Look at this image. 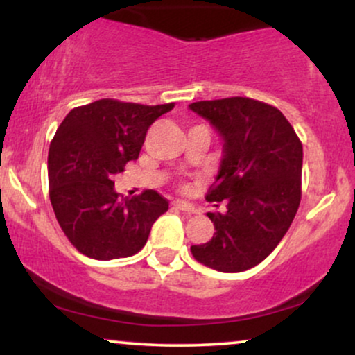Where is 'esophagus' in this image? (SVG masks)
<instances>
[{"mask_svg":"<svg viewBox=\"0 0 355 355\" xmlns=\"http://www.w3.org/2000/svg\"><path fill=\"white\" fill-rule=\"evenodd\" d=\"M173 207H175V209H178V210L185 211V214H189V215H191V214H197V209H195V207L191 205V203H189V202L177 200V202H173Z\"/></svg>","mask_w":355,"mask_h":355,"instance_id":"34e87169","label":"esophagus"}]
</instances>
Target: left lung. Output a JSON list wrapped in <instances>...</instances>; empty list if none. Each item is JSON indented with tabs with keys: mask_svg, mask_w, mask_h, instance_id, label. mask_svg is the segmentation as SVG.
Returning <instances> with one entry per match:
<instances>
[{
	"mask_svg": "<svg viewBox=\"0 0 355 355\" xmlns=\"http://www.w3.org/2000/svg\"><path fill=\"white\" fill-rule=\"evenodd\" d=\"M223 138V158L207 200H225V211H209L215 234L191 255L218 272L259 266L287 234L302 197V144L279 108L232 98L195 101Z\"/></svg>",
	"mask_w": 355,
	"mask_h": 355,
	"instance_id": "left-lung-1",
	"label": "left lung"
}]
</instances>
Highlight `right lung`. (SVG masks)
Segmentation results:
<instances>
[{
  "label": "right lung",
  "instance_id": "right-lung-1",
  "mask_svg": "<svg viewBox=\"0 0 355 355\" xmlns=\"http://www.w3.org/2000/svg\"><path fill=\"white\" fill-rule=\"evenodd\" d=\"M173 107L103 98L73 108L61 121L48 153L50 200L61 230L83 255H135L168 210L155 190L123 198L112 178L137 160L150 125Z\"/></svg>",
  "mask_w": 355,
  "mask_h": 355
}]
</instances>
